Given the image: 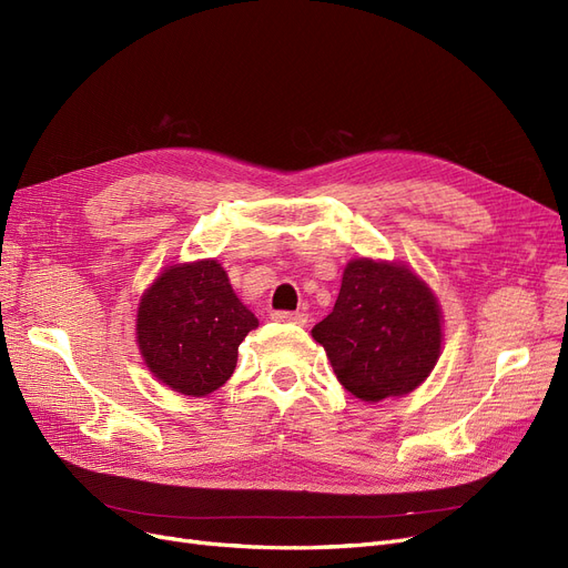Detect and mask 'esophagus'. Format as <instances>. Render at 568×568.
<instances>
[{
    "label": "esophagus",
    "instance_id": "34e87169",
    "mask_svg": "<svg viewBox=\"0 0 568 568\" xmlns=\"http://www.w3.org/2000/svg\"><path fill=\"white\" fill-rule=\"evenodd\" d=\"M272 320L284 322V324L305 326L307 324V314L305 312H272Z\"/></svg>",
    "mask_w": 568,
    "mask_h": 568
}]
</instances>
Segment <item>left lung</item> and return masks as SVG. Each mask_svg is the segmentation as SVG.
Masks as SVG:
<instances>
[{"label":"left lung","mask_w":568,"mask_h":568,"mask_svg":"<svg viewBox=\"0 0 568 568\" xmlns=\"http://www.w3.org/2000/svg\"><path fill=\"white\" fill-rule=\"evenodd\" d=\"M343 387L366 403L405 396L440 356V307L403 263L354 258L333 312L312 328Z\"/></svg>","instance_id":"8db88e82"}]
</instances>
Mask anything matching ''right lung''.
Here are the masks:
<instances>
[{
    "mask_svg": "<svg viewBox=\"0 0 568 568\" xmlns=\"http://www.w3.org/2000/svg\"><path fill=\"white\" fill-rule=\"evenodd\" d=\"M258 320L216 261L165 267L138 310L146 368L184 396H207L235 371L237 347Z\"/></svg>",
    "mask_w": 568,
    "mask_h": 568,
    "instance_id": "add662e5",
    "label": "right lung"
}]
</instances>
